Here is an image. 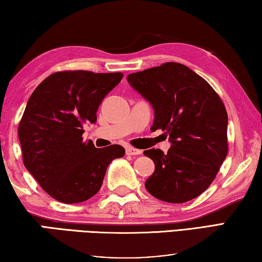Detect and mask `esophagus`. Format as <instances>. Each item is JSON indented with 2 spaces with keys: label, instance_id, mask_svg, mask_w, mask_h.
Returning a JSON list of instances; mask_svg holds the SVG:
<instances>
[{
  "label": "esophagus",
  "instance_id": "obj_1",
  "mask_svg": "<svg viewBox=\"0 0 262 262\" xmlns=\"http://www.w3.org/2000/svg\"><path fill=\"white\" fill-rule=\"evenodd\" d=\"M142 152L141 150H139V149H135V148H133V147H127L126 148V154L127 155H140V154Z\"/></svg>",
  "mask_w": 262,
  "mask_h": 262
}]
</instances>
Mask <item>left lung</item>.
I'll return each mask as SVG.
<instances>
[{"label": "left lung", "instance_id": "obj_1", "mask_svg": "<svg viewBox=\"0 0 262 262\" xmlns=\"http://www.w3.org/2000/svg\"><path fill=\"white\" fill-rule=\"evenodd\" d=\"M129 85L154 108L151 132L164 130L167 154H143L155 163L144 186L167 203H185L212 183L227 155V113L209 82L188 66L165 63L127 76Z\"/></svg>", "mask_w": 262, "mask_h": 262}]
</instances>
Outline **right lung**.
I'll list each match as a JSON object with an SVG mask.
<instances>
[{"mask_svg": "<svg viewBox=\"0 0 262 262\" xmlns=\"http://www.w3.org/2000/svg\"><path fill=\"white\" fill-rule=\"evenodd\" d=\"M123 74L56 72L29 98L18 126L23 163L43 190L65 204L85 202L100 190L107 167L124 155L112 144L82 141L84 126L97 122L103 98Z\"/></svg>", "mask_w": 262, "mask_h": 262, "instance_id": "1", "label": "right lung"}]
</instances>
